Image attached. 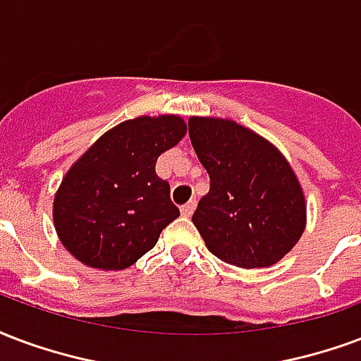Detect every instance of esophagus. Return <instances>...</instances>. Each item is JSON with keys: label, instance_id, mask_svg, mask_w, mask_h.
I'll return each mask as SVG.
<instances>
[{"label": "esophagus", "instance_id": "esophagus-1", "mask_svg": "<svg viewBox=\"0 0 361 361\" xmlns=\"http://www.w3.org/2000/svg\"><path fill=\"white\" fill-rule=\"evenodd\" d=\"M195 204H197V202H195V201L185 202V204H183V207H181V216H185V218H189V216L193 214Z\"/></svg>", "mask_w": 361, "mask_h": 361}]
</instances>
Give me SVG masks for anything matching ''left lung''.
<instances>
[{
	"label": "left lung",
	"mask_w": 361,
	"mask_h": 361,
	"mask_svg": "<svg viewBox=\"0 0 361 361\" xmlns=\"http://www.w3.org/2000/svg\"><path fill=\"white\" fill-rule=\"evenodd\" d=\"M189 137L210 178L193 214L204 245L239 268H268L306 228V201L276 147L233 120L189 118Z\"/></svg>",
	"instance_id": "left-lung-1"
}]
</instances>
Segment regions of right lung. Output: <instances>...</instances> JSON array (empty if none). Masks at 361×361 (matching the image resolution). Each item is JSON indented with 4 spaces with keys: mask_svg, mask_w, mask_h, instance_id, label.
Listing matches in <instances>:
<instances>
[{
    "mask_svg": "<svg viewBox=\"0 0 361 361\" xmlns=\"http://www.w3.org/2000/svg\"><path fill=\"white\" fill-rule=\"evenodd\" d=\"M188 132L176 114L140 116L103 133L59 185L53 221L61 243L90 268L124 269L180 216L154 164Z\"/></svg>",
    "mask_w": 361,
    "mask_h": 361,
    "instance_id": "obj_1",
    "label": "right lung"
}]
</instances>
